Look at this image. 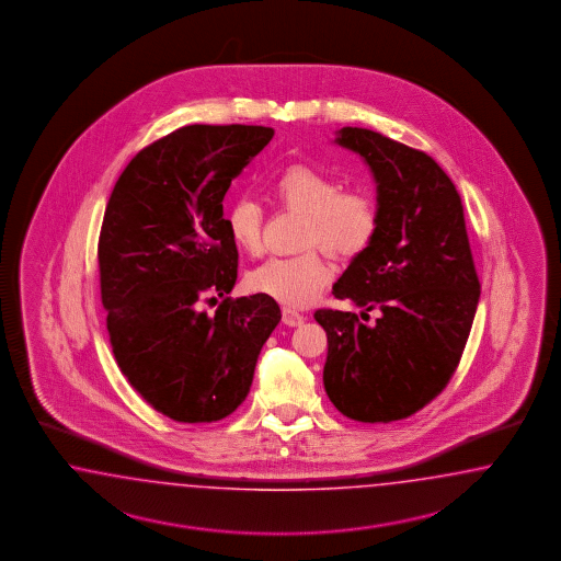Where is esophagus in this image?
<instances>
[{
  "label": "esophagus",
  "instance_id": "34e87169",
  "mask_svg": "<svg viewBox=\"0 0 561 561\" xmlns=\"http://www.w3.org/2000/svg\"><path fill=\"white\" fill-rule=\"evenodd\" d=\"M282 321H284V324H288V327H300V324L305 323L306 317L302 312H298V310L284 308L282 310Z\"/></svg>",
  "mask_w": 561,
  "mask_h": 561
}]
</instances>
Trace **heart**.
I'll return each mask as SVG.
<instances>
[{
  "label": "heart",
  "mask_w": 561,
  "mask_h": 561,
  "mask_svg": "<svg viewBox=\"0 0 561 561\" xmlns=\"http://www.w3.org/2000/svg\"><path fill=\"white\" fill-rule=\"evenodd\" d=\"M273 195L282 205L308 216L305 244H321L331 255L362 253L376 232L374 204L359 193H343L340 181L323 170L296 164L284 170ZM226 226L232 242L249 255L263 249V209L251 197L228 207ZM333 270L317 251L294 256H273L249 273V288L272 296L286 306H305L327 286Z\"/></svg>",
  "instance_id": "1"
}]
</instances>
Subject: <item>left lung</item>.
I'll return each mask as SVG.
<instances>
[{"label": "left lung", "mask_w": 561, "mask_h": 561, "mask_svg": "<svg viewBox=\"0 0 561 561\" xmlns=\"http://www.w3.org/2000/svg\"><path fill=\"white\" fill-rule=\"evenodd\" d=\"M376 183V232L333 286L340 300L378 310L374 324L321 308L324 391L343 415L389 424L440 394L459 366L479 305V277L460 195L427 153L373 129L343 127Z\"/></svg>", "instance_id": "left-lung-1"}]
</instances>
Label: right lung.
I'll list each match as a JSON object with an SVG mask.
<instances>
[{
	"label": "right lung",
	"instance_id": "add662e5",
	"mask_svg": "<svg viewBox=\"0 0 561 561\" xmlns=\"http://www.w3.org/2000/svg\"><path fill=\"white\" fill-rule=\"evenodd\" d=\"M273 134L181 127L137 153L104 211L99 267L113 354L131 387L181 424L218 422L247 399L282 319L272 296L228 298L238 251L221 207ZM205 304L219 308L207 313Z\"/></svg>",
	"mask_w": 561,
	"mask_h": 561
}]
</instances>
